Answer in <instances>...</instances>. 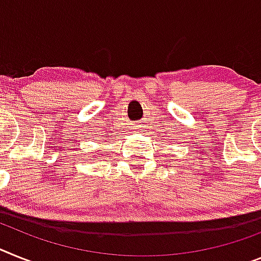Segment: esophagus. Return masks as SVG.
<instances>
[{"instance_id": "1", "label": "esophagus", "mask_w": 261, "mask_h": 261, "mask_svg": "<svg viewBox=\"0 0 261 261\" xmlns=\"http://www.w3.org/2000/svg\"><path fill=\"white\" fill-rule=\"evenodd\" d=\"M137 130H138V131H142V130H141V127H139V126H138V128H137Z\"/></svg>"}]
</instances>
